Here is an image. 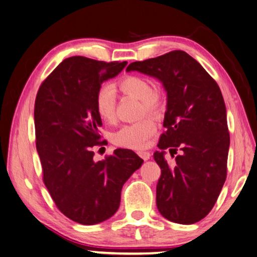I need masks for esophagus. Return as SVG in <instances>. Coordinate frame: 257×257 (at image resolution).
I'll return each mask as SVG.
<instances>
[{"label":"esophagus","instance_id":"34e87169","mask_svg":"<svg viewBox=\"0 0 257 257\" xmlns=\"http://www.w3.org/2000/svg\"><path fill=\"white\" fill-rule=\"evenodd\" d=\"M137 153H138V156L140 158H142L144 160V161H147V160H149L150 157H151V154H150V152L144 151V150H139Z\"/></svg>","mask_w":257,"mask_h":257}]
</instances>
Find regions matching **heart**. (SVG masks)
<instances>
[{"label":"heart","instance_id":"heart-1","mask_svg":"<svg viewBox=\"0 0 257 257\" xmlns=\"http://www.w3.org/2000/svg\"><path fill=\"white\" fill-rule=\"evenodd\" d=\"M123 94L141 100V113L158 115L163 108L162 95L152 89L150 80L142 76L128 75L117 83ZM115 89L112 86H103L98 89L95 98L96 112L103 122L113 124L116 119ZM157 124L151 117H145L137 123L120 127L113 135L114 144L122 148L139 150L145 148L149 140L156 133Z\"/></svg>","mask_w":257,"mask_h":257}]
</instances>
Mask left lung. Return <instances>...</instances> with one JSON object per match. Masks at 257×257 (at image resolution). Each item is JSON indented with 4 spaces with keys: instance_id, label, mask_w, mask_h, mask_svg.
Wrapping results in <instances>:
<instances>
[{
    "instance_id": "left-lung-1",
    "label": "left lung",
    "mask_w": 257,
    "mask_h": 257,
    "mask_svg": "<svg viewBox=\"0 0 257 257\" xmlns=\"http://www.w3.org/2000/svg\"><path fill=\"white\" fill-rule=\"evenodd\" d=\"M161 80L168 94L167 112L153 158L161 169L157 207L164 218L190 225L209 214L227 176L229 132L226 106L218 84L199 62L182 50H173L130 64ZM169 149L170 165L164 159Z\"/></svg>"
}]
</instances>
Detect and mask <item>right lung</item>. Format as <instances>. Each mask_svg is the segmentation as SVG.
<instances>
[{
	"label": "right lung",
	"instance_id": "obj_1",
	"mask_svg": "<svg viewBox=\"0 0 257 257\" xmlns=\"http://www.w3.org/2000/svg\"><path fill=\"white\" fill-rule=\"evenodd\" d=\"M126 64L67 58L42 81L36 97V145L43 183L58 209L81 225L112 217L123 185L143 163L127 149L94 160V147L105 141H100L96 94Z\"/></svg>",
	"mask_w": 257,
	"mask_h": 257
}]
</instances>
